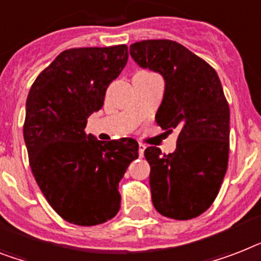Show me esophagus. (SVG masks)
<instances>
[{"label":"esophagus","mask_w":261,"mask_h":261,"mask_svg":"<svg viewBox=\"0 0 261 261\" xmlns=\"http://www.w3.org/2000/svg\"><path fill=\"white\" fill-rule=\"evenodd\" d=\"M145 150H146V146L143 145V143H139V156H143V154H145Z\"/></svg>","instance_id":"1"}]
</instances>
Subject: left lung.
<instances>
[{
    "instance_id": "left-lung-1",
    "label": "left lung",
    "mask_w": 261,
    "mask_h": 261,
    "mask_svg": "<svg viewBox=\"0 0 261 261\" xmlns=\"http://www.w3.org/2000/svg\"><path fill=\"white\" fill-rule=\"evenodd\" d=\"M130 55L164 76L155 120L169 133L179 130L174 152L145 150L152 204L169 219H194L213 204L228 169L229 106L221 82L206 61L171 40L134 42Z\"/></svg>"
}]
</instances>
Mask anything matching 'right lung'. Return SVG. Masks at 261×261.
Wrapping results in <instances>:
<instances>
[{"label":"right lung","instance_id":"1","mask_svg":"<svg viewBox=\"0 0 261 261\" xmlns=\"http://www.w3.org/2000/svg\"><path fill=\"white\" fill-rule=\"evenodd\" d=\"M127 59L124 44L67 49L28 94L24 139L32 173L50 206L71 224L91 226L115 217L119 182L138 158L133 138L103 142L84 131Z\"/></svg>","mask_w":261,"mask_h":261}]
</instances>
